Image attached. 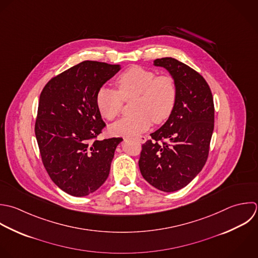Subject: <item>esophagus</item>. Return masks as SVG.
I'll list each match as a JSON object with an SVG mask.
<instances>
[{"mask_svg": "<svg viewBox=\"0 0 258 258\" xmlns=\"http://www.w3.org/2000/svg\"><path fill=\"white\" fill-rule=\"evenodd\" d=\"M136 139H137V141L140 142L141 144H144V143H146V141H147V138L144 137V136H140V137H138V138H136Z\"/></svg>", "mask_w": 258, "mask_h": 258, "instance_id": "1", "label": "esophagus"}]
</instances>
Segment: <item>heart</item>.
<instances>
[{"label": "heart", "instance_id": "heart-1", "mask_svg": "<svg viewBox=\"0 0 258 258\" xmlns=\"http://www.w3.org/2000/svg\"><path fill=\"white\" fill-rule=\"evenodd\" d=\"M118 91L101 87L96 104L103 117L114 119L121 111L123 99L134 101V115L110 125L115 136H137L150 128L153 121L162 123L172 114L177 100V85L171 75H157L154 71L134 66L116 78Z\"/></svg>", "mask_w": 258, "mask_h": 258}]
</instances>
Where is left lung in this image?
<instances>
[{"mask_svg": "<svg viewBox=\"0 0 258 258\" xmlns=\"http://www.w3.org/2000/svg\"><path fill=\"white\" fill-rule=\"evenodd\" d=\"M175 79L177 100L168 120L143 145L139 167L144 179L163 192L186 187L203 169L214 130V102L206 80L172 57L156 59ZM166 139L168 143H158Z\"/></svg>", "mask_w": 258, "mask_h": 258, "instance_id": "left-lung-1", "label": "left lung"}]
</instances>
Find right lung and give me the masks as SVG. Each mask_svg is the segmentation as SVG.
Returning <instances> with one entry per match:
<instances>
[{"label":"right lung","mask_w":258,"mask_h":258,"mask_svg":"<svg viewBox=\"0 0 258 258\" xmlns=\"http://www.w3.org/2000/svg\"><path fill=\"white\" fill-rule=\"evenodd\" d=\"M119 70L118 64L86 60L53 77L40 94L35 135L42 162L71 196L95 192L109 175L122 139H96L105 125L96 94Z\"/></svg>","instance_id":"obj_1"}]
</instances>
